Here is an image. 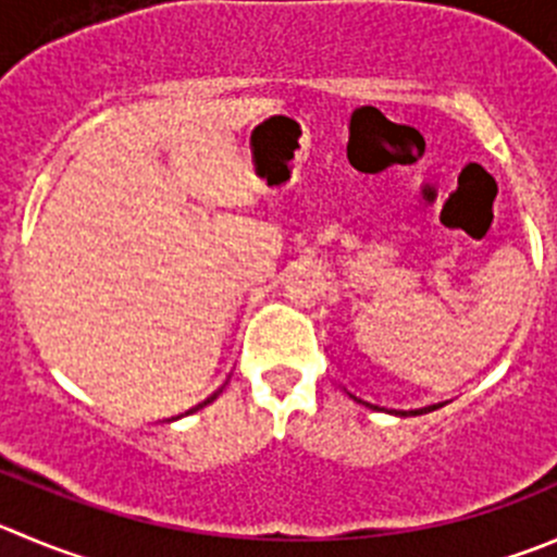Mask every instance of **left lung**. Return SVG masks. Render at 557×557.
<instances>
[{
    "label": "left lung",
    "instance_id": "1",
    "mask_svg": "<svg viewBox=\"0 0 557 557\" xmlns=\"http://www.w3.org/2000/svg\"><path fill=\"white\" fill-rule=\"evenodd\" d=\"M358 401H361V399H358Z\"/></svg>",
    "mask_w": 557,
    "mask_h": 557
}]
</instances>
